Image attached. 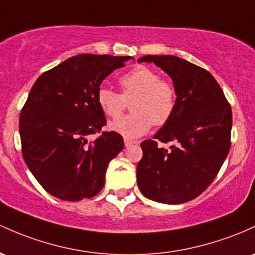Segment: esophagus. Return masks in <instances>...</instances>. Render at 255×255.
I'll use <instances>...</instances> for the list:
<instances>
[{"instance_id": "obj_1", "label": "esophagus", "mask_w": 255, "mask_h": 255, "mask_svg": "<svg viewBox=\"0 0 255 255\" xmlns=\"http://www.w3.org/2000/svg\"><path fill=\"white\" fill-rule=\"evenodd\" d=\"M133 144H136V141H134V140H130V139H127V138H125V146H126V147H128V146H132Z\"/></svg>"}]
</instances>
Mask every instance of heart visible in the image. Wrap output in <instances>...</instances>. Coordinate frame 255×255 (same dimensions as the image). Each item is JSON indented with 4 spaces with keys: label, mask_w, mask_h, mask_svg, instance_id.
<instances>
[{
    "label": "heart",
    "mask_w": 255,
    "mask_h": 255,
    "mask_svg": "<svg viewBox=\"0 0 255 255\" xmlns=\"http://www.w3.org/2000/svg\"><path fill=\"white\" fill-rule=\"evenodd\" d=\"M122 94L109 87L98 92V104L106 116L117 119L128 103L133 102V115L110 123V129L127 139L139 138L152 127L169 121L175 109L177 93L170 81L161 80L158 72L147 66H138L120 78Z\"/></svg>",
    "instance_id": "heart-1"
}]
</instances>
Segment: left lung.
Returning <instances> with one entry per match:
<instances>
[{"mask_svg": "<svg viewBox=\"0 0 255 255\" xmlns=\"http://www.w3.org/2000/svg\"><path fill=\"white\" fill-rule=\"evenodd\" d=\"M172 78L175 109L161 129L141 142L136 181L149 200L180 205L202 194L217 177L229 150L231 106L215 78L205 69L174 55H145ZM174 142L169 150L158 142Z\"/></svg>", "mask_w": 255, "mask_h": 255, "instance_id": "1", "label": "left lung"}]
</instances>
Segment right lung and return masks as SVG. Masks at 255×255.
<instances>
[{"label":"right lung","instance_id":"right-lung-1","mask_svg":"<svg viewBox=\"0 0 255 255\" xmlns=\"http://www.w3.org/2000/svg\"><path fill=\"white\" fill-rule=\"evenodd\" d=\"M132 57L80 54L48 70L33 83L20 117L21 152L27 168L48 194L80 201L99 194L109 162L125 147L116 132L102 131L105 114L98 92L105 77Z\"/></svg>","mask_w":255,"mask_h":255}]
</instances>
